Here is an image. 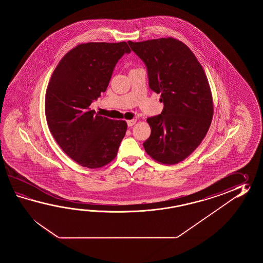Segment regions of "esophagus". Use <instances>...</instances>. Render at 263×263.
<instances>
[{
	"mask_svg": "<svg viewBox=\"0 0 263 263\" xmlns=\"http://www.w3.org/2000/svg\"><path fill=\"white\" fill-rule=\"evenodd\" d=\"M136 119H132V120H128L127 121V123H128V126L129 127H132V126H134V124L136 123Z\"/></svg>",
	"mask_w": 263,
	"mask_h": 263,
	"instance_id": "1",
	"label": "esophagus"
}]
</instances>
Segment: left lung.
Listing matches in <instances>:
<instances>
[{"instance_id":"obj_1","label":"left lung","mask_w":263,"mask_h":263,"mask_svg":"<svg viewBox=\"0 0 263 263\" xmlns=\"http://www.w3.org/2000/svg\"><path fill=\"white\" fill-rule=\"evenodd\" d=\"M147 67L151 90L161 94L162 114L146 119L143 144L156 162L176 164L196 151L212 123L213 103L207 76L193 51L174 37L128 41Z\"/></svg>"}]
</instances>
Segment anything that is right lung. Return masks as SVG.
Masks as SVG:
<instances>
[{
    "label": "right lung",
    "mask_w": 263,
    "mask_h": 263,
    "mask_svg": "<svg viewBox=\"0 0 263 263\" xmlns=\"http://www.w3.org/2000/svg\"><path fill=\"white\" fill-rule=\"evenodd\" d=\"M130 49L126 42L83 43L67 51L55 67L46 90L45 115L56 143L84 167L100 168L117 157L127 130L125 120L95 114L89 106Z\"/></svg>",
    "instance_id": "1"
}]
</instances>
